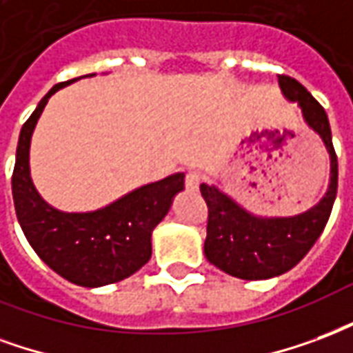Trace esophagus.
I'll return each mask as SVG.
<instances>
[{
	"instance_id": "esophagus-1",
	"label": "esophagus",
	"mask_w": 353,
	"mask_h": 353,
	"mask_svg": "<svg viewBox=\"0 0 353 353\" xmlns=\"http://www.w3.org/2000/svg\"><path fill=\"white\" fill-rule=\"evenodd\" d=\"M203 182V174L199 171H190L186 174V188L188 190H197Z\"/></svg>"
}]
</instances>
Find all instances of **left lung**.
Masks as SVG:
<instances>
[{
	"instance_id": "8db88e82",
	"label": "left lung",
	"mask_w": 353,
	"mask_h": 353,
	"mask_svg": "<svg viewBox=\"0 0 353 353\" xmlns=\"http://www.w3.org/2000/svg\"><path fill=\"white\" fill-rule=\"evenodd\" d=\"M279 84L290 101H297L303 117L320 133L331 156V184L316 207L293 218H256L216 188L201 184L208 207L205 256L220 271L243 280H265L284 274L305 258L331 214L339 186V165L325 110L301 82L279 74Z\"/></svg>"
}]
</instances>
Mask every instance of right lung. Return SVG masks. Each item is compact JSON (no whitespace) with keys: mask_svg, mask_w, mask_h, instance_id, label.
Wrapping results in <instances>:
<instances>
[{"mask_svg":"<svg viewBox=\"0 0 353 353\" xmlns=\"http://www.w3.org/2000/svg\"><path fill=\"white\" fill-rule=\"evenodd\" d=\"M65 84L69 82L56 84L22 125L12 199L20 228L35 254L69 282L99 288L128 279L148 263L152 230L163 220L174 194L184 188V174L146 184L95 212L65 214L46 205L30 179V141L48 97Z\"/></svg>","mask_w":353,"mask_h":353,"instance_id":"right-lung-1","label":"right lung"}]
</instances>
